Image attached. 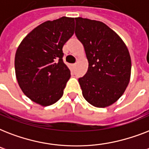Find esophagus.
I'll use <instances>...</instances> for the list:
<instances>
[{"mask_svg":"<svg viewBox=\"0 0 149 149\" xmlns=\"http://www.w3.org/2000/svg\"><path fill=\"white\" fill-rule=\"evenodd\" d=\"M76 65H77V63H73V64H72V67L75 68L76 67Z\"/></svg>","mask_w":149,"mask_h":149,"instance_id":"34e87169","label":"esophagus"}]
</instances>
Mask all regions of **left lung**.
<instances>
[{
  "label": "left lung",
  "instance_id": "obj_1",
  "mask_svg": "<svg viewBox=\"0 0 149 149\" xmlns=\"http://www.w3.org/2000/svg\"><path fill=\"white\" fill-rule=\"evenodd\" d=\"M75 34L83 44L88 70L79 78L83 96L97 107H105L122 96L131 77L127 46L115 31L101 22L76 17Z\"/></svg>",
  "mask_w": 149,
  "mask_h": 149
}]
</instances>
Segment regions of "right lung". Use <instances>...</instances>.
I'll use <instances>...</instances> for the list:
<instances>
[{
  "label": "right lung",
  "instance_id": "1",
  "mask_svg": "<svg viewBox=\"0 0 149 149\" xmlns=\"http://www.w3.org/2000/svg\"><path fill=\"white\" fill-rule=\"evenodd\" d=\"M73 17L47 21L22 40L15 58L17 83L29 98L49 106L62 97L70 77L63 47L74 33Z\"/></svg>",
  "mask_w": 149,
  "mask_h": 149
}]
</instances>
